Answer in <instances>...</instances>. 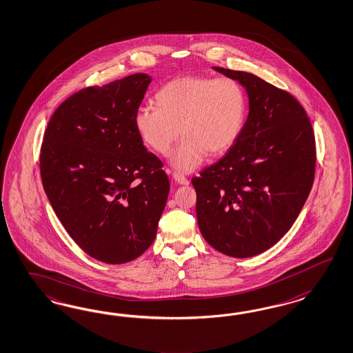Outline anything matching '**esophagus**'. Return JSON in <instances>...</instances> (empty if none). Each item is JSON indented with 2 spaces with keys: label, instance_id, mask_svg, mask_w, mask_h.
<instances>
[{
  "label": "esophagus",
  "instance_id": "34e87169",
  "mask_svg": "<svg viewBox=\"0 0 353 353\" xmlns=\"http://www.w3.org/2000/svg\"><path fill=\"white\" fill-rule=\"evenodd\" d=\"M172 178H174V181H176L178 184H181V185H188V184H190V181H188L185 176L178 174V172H175V174L172 175Z\"/></svg>",
  "mask_w": 353,
  "mask_h": 353
}]
</instances>
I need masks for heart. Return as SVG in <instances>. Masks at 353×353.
<instances>
[{
	"label": "heart",
	"instance_id": "heart-1",
	"mask_svg": "<svg viewBox=\"0 0 353 353\" xmlns=\"http://www.w3.org/2000/svg\"><path fill=\"white\" fill-rule=\"evenodd\" d=\"M159 107L141 105L134 125L141 141L153 151L172 152L170 163L179 172H191L208 152L228 151L241 134L246 116V98L241 85L230 77L184 76L163 85L156 94Z\"/></svg>",
	"mask_w": 353,
	"mask_h": 353
}]
</instances>
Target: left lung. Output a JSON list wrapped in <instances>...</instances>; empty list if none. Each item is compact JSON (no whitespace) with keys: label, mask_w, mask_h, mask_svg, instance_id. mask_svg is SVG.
Returning <instances> with one entry per match:
<instances>
[{"label":"left lung","mask_w":353,"mask_h":353,"mask_svg":"<svg viewBox=\"0 0 353 353\" xmlns=\"http://www.w3.org/2000/svg\"><path fill=\"white\" fill-rule=\"evenodd\" d=\"M212 70L245 88L249 114L225 156L192 179L197 223L215 250L249 258L280 241L307 201L314 135L304 108L289 92L252 73Z\"/></svg>","instance_id":"1"}]
</instances>
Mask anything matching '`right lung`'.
I'll return each mask as SVG.
<instances>
[{"instance_id": "right-lung-1", "label": "right lung", "mask_w": 353, "mask_h": 353, "mask_svg": "<svg viewBox=\"0 0 353 353\" xmlns=\"http://www.w3.org/2000/svg\"><path fill=\"white\" fill-rule=\"evenodd\" d=\"M152 77L135 73L73 94L52 114L41 179L63 227L97 261L122 264L154 241L170 181L134 114Z\"/></svg>"}]
</instances>
